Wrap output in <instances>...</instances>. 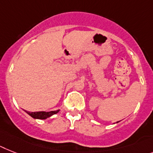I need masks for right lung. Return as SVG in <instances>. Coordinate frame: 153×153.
Segmentation results:
<instances>
[{"label": "right lung", "instance_id": "1", "mask_svg": "<svg viewBox=\"0 0 153 153\" xmlns=\"http://www.w3.org/2000/svg\"><path fill=\"white\" fill-rule=\"evenodd\" d=\"M59 110L56 111H51V112H28V111H26V113H28L30 116L34 118V119H40V120H45L48 117H51L52 115L56 114Z\"/></svg>", "mask_w": 153, "mask_h": 153}]
</instances>
